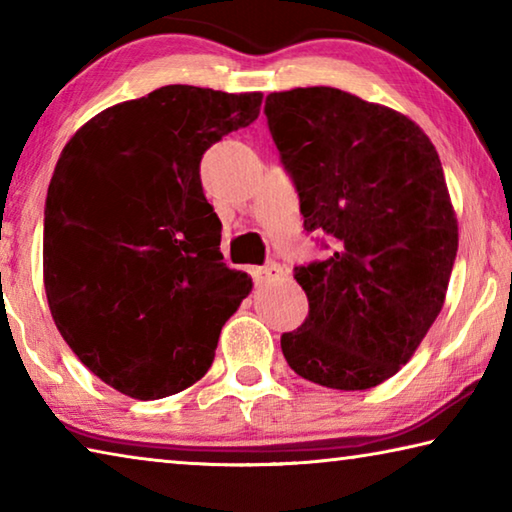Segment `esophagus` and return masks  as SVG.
<instances>
[{
    "instance_id": "obj_1",
    "label": "esophagus",
    "mask_w": 512,
    "mask_h": 512,
    "mask_svg": "<svg viewBox=\"0 0 512 512\" xmlns=\"http://www.w3.org/2000/svg\"><path fill=\"white\" fill-rule=\"evenodd\" d=\"M248 273H250V277H253V282L259 284V282L271 280V277H275V275H280L282 273V266L275 264V262L266 264V266H250Z\"/></svg>"
}]
</instances>
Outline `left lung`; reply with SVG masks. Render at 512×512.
<instances>
[{
  "instance_id": "obj_1",
  "label": "left lung",
  "mask_w": 512,
  "mask_h": 512,
  "mask_svg": "<svg viewBox=\"0 0 512 512\" xmlns=\"http://www.w3.org/2000/svg\"><path fill=\"white\" fill-rule=\"evenodd\" d=\"M264 112L305 230L332 241L323 262L296 266L309 316L282 334V354L314 384L366 391L443 309L458 250L443 164L415 121L350 92H273Z\"/></svg>"
}]
</instances>
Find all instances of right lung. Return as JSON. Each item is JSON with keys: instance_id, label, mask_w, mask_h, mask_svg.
Wrapping results in <instances>:
<instances>
[{"instance_id": "obj_1", "label": "right lung", "mask_w": 512, "mask_h": 512, "mask_svg": "<svg viewBox=\"0 0 512 512\" xmlns=\"http://www.w3.org/2000/svg\"><path fill=\"white\" fill-rule=\"evenodd\" d=\"M262 92L167 85L92 117L45 205V289L69 348L137 400L196 384L253 282L223 264L201 185L214 142L253 124Z\"/></svg>"}]
</instances>
